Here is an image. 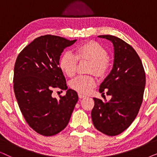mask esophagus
Segmentation results:
<instances>
[{
    "mask_svg": "<svg viewBox=\"0 0 157 157\" xmlns=\"http://www.w3.org/2000/svg\"><path fill=\"white\" fill-rule=\"evenodd\" d=\"M78 97H79V98H83L86 97V96L83 95V94H78Z\"/></svg>",
    "mask_w": 157,
    "mask_h": 157,
    "instance_id": "esophagus-1",
    "label": "esophagus"
}]
</instances>
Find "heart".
I'll use <instances>...</instances> for the list:
<instances>
[{"mask_svg":"<svg viewBox=\"0 0 157 157\" xmlns=\"http://www.w3.org/2000/svg\"><path fill=\"white\" fill-rule=\"evenodd\" d=\"M106 49L95 41H89L80 45L75 49L74 54L66 52L59 60V68L68 77L76 74L78 61L88 60L90 63L88 72L94 74L99 78L106 76L109 69L110 62ZM96 86V80L93 76H79L70 82V86L79 94H88Z\"/></svg>","mask_w":157,"mask_h":157,"instance_id":"heart-1","label":"heart"}]
</instances>
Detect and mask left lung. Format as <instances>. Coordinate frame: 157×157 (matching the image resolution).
I'll list each match as a JSON object with an SVG mask.
<instances>
[{"label": "left lung", "instance_id": "1", "mask_svg": "<svg viewBox=\"0 0 157 157\" xmlns=\"http://www.w3.org/2000/svg\"><path fill=\"white\" fill-rule=\"evenodd\" d=\"M98 37L112 42L114 47L113 68L100 85L99 92L111 96L109 101L94 98L91 119L97 130L117 136L129 126L142 104L146 84L142 62L133 47L114 36Z\"/></svg>", "mask_w": 157, "mask_h": 157}]
</instances>
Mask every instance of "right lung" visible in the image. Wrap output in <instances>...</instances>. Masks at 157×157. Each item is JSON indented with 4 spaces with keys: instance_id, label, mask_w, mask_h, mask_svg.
<instances>
[{
    "instance_id": "right-lung-1",
    "label": "right lung",
    "mask_w": 157,
    "mask_h": 157,
    "mask_svg": "<svg viewBox=\"0 0 157 157\" xmlns=\"http://www.w3.org/2000/svg\"><path fill=\"white\" fill-rule=\"evenodd\" d=\"M76 41L41 36L25 46L16 59L15 96L28 124L43 136H53L64 129L78 101L76 91L70 89L59 100L52 96L53 88H68L59 60L64 48Z\"/></svg>"
}]
</instances>
